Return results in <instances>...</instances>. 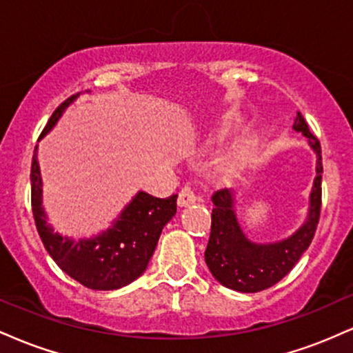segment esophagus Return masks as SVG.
I'll list each match as a JSON object with an SVG mask.
<instances>
[{"label":"esophagus","instance_id":"34e87169","mask_svg":"<svg viewBox=\"0 0 353 353\" xmlns=\"http://www.w3.org/2000/svg\"><path fill=\"white\" fill-rule=\"evenodd\" d=\"M196 201H197V194L194 192L192 188H189V185H185V188L181 189L179 197H177V204H179L181 208H184V205L192 204V202H196Z\"/></svg>","mask_w":353,"mask_h":353}]
</instances>
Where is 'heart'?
I'll list each match as a JSON object with an SVG mask.
<instances>
[{
    "label": "heart",
    "instance_id": "obj_1",
    "mask_svg": "<svg viewBox=\"0 0 353 353\" xmlns=\"http://www.w3.org/2000/svg\"><path fill=\"white\" fill-rule=\"evenodd\" d=\"M255 151H257V139L254 136L245 134L244 137L237 141V144L234 145V149L230 151L228 157L229 165H241L250 161L254 157Z\"/></svg>",
    "mask_w": 353,
    "mask_h": 353
}]
</instances>
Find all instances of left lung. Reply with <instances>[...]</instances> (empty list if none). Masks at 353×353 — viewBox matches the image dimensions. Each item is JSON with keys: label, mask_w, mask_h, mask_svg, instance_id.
Instances as JSON below:
<instances>
[{"label": "left lung", "mask_w": 353, "mask_h": 353, "mask_svg": "<svg viewBox=\"0 0 353 353\" xmlns=\"http://www.w3.org/2000/svg\"><path fill=\"white\" fill-rule=\"evenodd\" d=\"M294 129L309 137V144L317 154V177L310 194L309 217L294 236L275 244H254L239 225L232 194L228 189L214 192L212 224L204 257L214 277L228 289L252 294L275 285L294 269L315 236L322 208V149L301 112L295 117Z\"/></svg>", "instance_id": "1"}]
</instances>
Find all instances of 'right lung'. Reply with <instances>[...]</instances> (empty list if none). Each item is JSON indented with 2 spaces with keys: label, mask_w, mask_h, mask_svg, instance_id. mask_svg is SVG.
<instances>
[{
  "label": "right lung",
  "mask_w": 353,
  "mask_h": 353,
  "mask_svg": "<svg viewBox=\"0 0 353 353\" xmlns=\"http://www.w3.org/2000/svg\"><path fill=\"white\" fill-rule=\"evenodd\" d=\"M76 96H71L52 112L43 137L56 124ZM177 194L159 199L137 192L125 205L111 229L89 241H70L52 232L41 208V176L36 159L31 161V209L39 237L48 254L70 277L92 290H114L136 281L144 272L156 250L163 228L176 214Z\"/></svg>",
  "instance_id": "1"
}]
</instances>
